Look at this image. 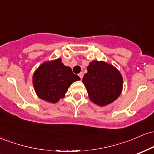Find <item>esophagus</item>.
<instances>
[{
	"mask_svg": "<svg viewBox=\"0 0 154 154\" xmlns=\"http://www.w3.org/2000/svg\"><path fill=\"white\" fill-rule=\"evenodd\" d=\"M83 76H84V74H83V72H80V73L79 74V77H80V79H82Z\"/></svg>",
	"mask_w": 154,
	"mask_h": 154,
	"instance_id": "obj_1",
	"label": "esophagus"
}]
</instances>
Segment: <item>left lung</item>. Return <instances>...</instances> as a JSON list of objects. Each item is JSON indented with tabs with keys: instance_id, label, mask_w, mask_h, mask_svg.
I'll use <instances>...</instances> for the list:
<instances>
[{
	"instance_id": "obj_1",
	"label": "left lung",
	"mask_w": 154,
	"mask_h": 154,
	"mask_svg": "<svg viewBox=\"0 0 154 154\" xmlns=\"http://www.w3.org/2000/svg\"><path fill=\"white\" fill-rule=\"evenodd\" d=\"M82 82L92 102L105 106L117 99L122 91L123 78L119 70L103 61H93Z\"/></svg>"
}]
</instances>
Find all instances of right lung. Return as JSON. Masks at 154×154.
<instances>
[{
	"instance_id": "right-lung-1",
	"label": "right lung",
	"mask_w": 154,
	"mask_h": 154,
	"mask_svg": "<svg viewBox=\"0 0 154 154\" xmlns=\"http://www.w3.org/2000/svg\"><path fill=\"white\" fill-rule=\"evenodd\" d=\"M80 79L59 58L40 64L32 76L35 93L40 99L56 103L65 96L70 85Z\"/></svg>"
}]
</instances>
